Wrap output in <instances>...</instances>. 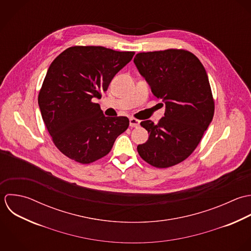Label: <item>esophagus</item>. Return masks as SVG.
<instances>
[{"mask_svg": "<svg viewBox=\"0 0 251 251\" xmlns=\"http://www.w3.org/2000/svg\"><path fill=\"white\" fill-rule=\"evenodd\" d=\"M139 124H140V122L137 119H135V118L129 119V126L131 127H137V126H139Z\"/></svg>", "mask_w": 251, "mask_h": 251, "instance_id": "34e87169", "label": "esophagus"}]
</instances>
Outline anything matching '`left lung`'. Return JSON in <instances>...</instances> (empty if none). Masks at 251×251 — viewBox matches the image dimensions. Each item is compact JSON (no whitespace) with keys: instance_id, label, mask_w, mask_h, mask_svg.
Masks as SVG:
<instances>
[{"instance_id":"left-lung-1","label":"left lung","mask_w":251,"mask_h":251,"mask_svg":"<svg viewBox=\"0 0 251 251\" xmlns=\"http://www.w3.org/2000/svg\"><path fill=\"white\" fill-rule=\"evenodd\" d=\"M133 61L166 104L165 117L157 125L141 122L149 138L137 146L138 154L153 167L175 166L194 152L212 121L214 100L207 74L199 58L185 50L139 52Z\"/></svg>"}]
</instances>
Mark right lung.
Masks as SVG:
<instances>
[{"label":"right lung","mask_w":251,"mask_h":251,"mask_svg":"<svg viewBox=\"0 0 251 251\" xmlns=\"http://www.w3.org/2000/svg\"><path fill=\"white\" fill-rule=\"evenodd\" d=\"M133 55L134 51L75 46L50 64L38 103L54 145L69 159L86 165L105 157L127 129L126 117H105L92 98L101 97Z\"/></svg>","instance_id":"right-lung-1"}]
</instances>
